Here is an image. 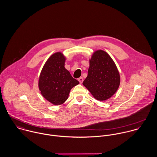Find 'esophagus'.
<instances>
[{
    "mask_svg": "<svg viewBox=\"0 0 157 157\" xmlns=\"http://www.w3.org/2000/svg\"><path fill=\"white\" fill-rule=\"evenodd\" d=\"M78 82H80V83L81 84V83H82V82H83V77H80V78L78 79Z\"/></svg>",
    "mask_w": 157,
    "mask_h": 157,
    "instance_id": "obj_1",
    "label": "esophagus"
}]
</instances>
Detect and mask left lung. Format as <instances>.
Returning a JSON list of instances; mask_svg holds the SVG:
<instances>
[{"label": "left lung", "mask_w": 157, "mask_h": 157, "mask_svg": "<svg viewBox=\"0 0 157 157\" xmlns=\"http://www.w3.org/2000/svg\"><path fill=\"white\" fill-rule=\"evenodd\" d=\"M88 76L83 85L97 100L110 98L118 89L120 75L111 56L105 51H94L89 59Z\"/></svg>", "instance_id": "left-lung-1"}]
</instances>
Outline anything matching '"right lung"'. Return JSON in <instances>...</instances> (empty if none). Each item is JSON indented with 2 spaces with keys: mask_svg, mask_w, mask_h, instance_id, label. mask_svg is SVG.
Wrapping results in <instances>:
<instances>
[{
  "mask_svg": "<svg viewBox=\"0 0 157 157\" xmlns=\"http://www.w3.org/2000/svg\"><path fill=\"white\" fill-rule=\"evenodd\" d=\"M66 57L61 52L52 54L40 72L38 86L42 95L54 105L64 103L71 90L79 84L65 67Z\"/></svg>",
  "mask_w": 157,
  "mask_h": 157,
  "instance_id": "obj_1",
  "label": "right lung"
}]
</instances>
